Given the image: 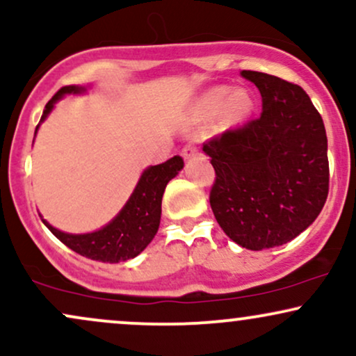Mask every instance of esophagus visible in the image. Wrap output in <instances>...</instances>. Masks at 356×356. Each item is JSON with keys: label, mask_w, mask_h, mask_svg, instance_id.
I'll use <instances>...</instances> for the list:
<instances>
[{"label": "esophagus", "mask_w": 356, "mask_h": 356, "mask_svg": "<svg viewBox=\"0 0 356 356\" xmlns=\"http://www.w3.org/2000/svg\"><path fill=\"white\" fill-rule=\"evenodd\" d=\"M194 155H197V149H195L194 145H186L182 149V157L184 159H191V157H194Z\"/></svg>", "instance_id": "34e87169"}]
</instances>
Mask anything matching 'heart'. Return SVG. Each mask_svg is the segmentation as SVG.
Returning a JSON list of instances; mask_svg holds the SVG:
<instances>
[{
  "mask_svg": "<svg viewBox=\"0 0 356 356\" xmlns=\"http://www.w3.org/2000/svg\"><path fill=\"white\" fill-rule=\"evenodd\" d=\"M202 108L209 113H219L224 110V117L231 124L244 120L254 107L251 93L248 90H232L229 87H216L204 93Z\"/></svg>",
  "mask_w": 356,
  "mask_h": 356,
  "instance_id": "heart-1",
  "label": "heart"
}]
</instances>
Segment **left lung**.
Instances as JSON below:
<instances>
[{
	"label": "left lung",
	"instance_id": "left-lung-1",
	"mask_svg": "<svg viewBox=\"0 0 356 356\" xmlns=\"http://www.w3.org/2000/svg\"><path fill=\"white\" fill-rule=\"evenodd\" d=\"M263 97L259 118L211 138L216 182L209 202L239 246H281L318 218L328 197V140L323 118L300 85L243 70Z\"/></svg>",
	"mask_w": 356,
	"mask_h": 356
}]
</instances>
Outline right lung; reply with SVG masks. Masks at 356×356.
<instances>
[{
	"label": "right lung",
	"mask_w": 356,
	"mask_h": 356,
	"mask_svg": "<svg viewBox=\"0 0 356 356\" xmlns=\"http://www.w3.org/2000/svg\"><path fill=\"white\" fill-rule=\"evenodd\" d=\"M85 90L87 88L79 87V85H68V87L60 88L51 97V100L44 105L40 124L50 115L53 107L61 97L79 95ZM40 124L36 125V130ZM182 167L184 161L179 155H174L164 164L147 167L122 211L110 220L107 226L99 231L87 232V234H70V232L56 229L44 219L43 224L65 246L88 259L102 261V263H118V261L132 259L140 254L157 234L165 186L170 179L179 174V170H182Z\"/></svg>",
	"instance_id": "add662e5"
}]
</instances>
